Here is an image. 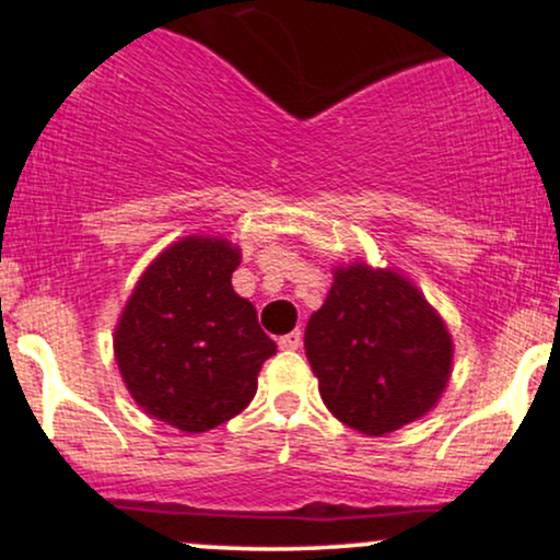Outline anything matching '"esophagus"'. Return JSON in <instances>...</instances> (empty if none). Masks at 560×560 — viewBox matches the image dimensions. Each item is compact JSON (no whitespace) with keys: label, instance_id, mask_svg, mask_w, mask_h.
Returning a JSON list of instances; mask_svg holds the SVG:
<instances>
[{"label":"esophagus","instance_id":"1","mask_svg":"<svg viewBox=\"0 0 560 560\" xmlns=\"http://www.w3.org/2000/svg\"><path fill=\"white\" fill-rule=\"evenodd\" d=\"M300 345H302L300 329L298 331H289V334H284V337H279L281 350H300Z\"/></svg>","mask_w":560,"mask_h":560}]
</instances>
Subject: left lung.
Masks as SVG:
<instances>
[{
	"label": "left lung",
	"instance_id": "8db88e82",
	"mask_svg": "<svg viewBox=\"0 0 560 560\" xmlns=\"http://www.w3.org/2000/svg\"><path fill=\"white\" fill-rule=\"evenodd\" d=\"M305 355L334 419L384 436L440 400L453 339L405 276L352 262L334 268L329 294L305 326Z\"/></svg>",
	"mask_w": 560,
	"mask_h": 560
}]
</instances>
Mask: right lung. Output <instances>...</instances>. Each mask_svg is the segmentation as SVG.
I'll return each instance as SVG.
<instances>
[{
    "label": "right lung",
    "mask_w": 560,
    "mask_h": 560,
    "mask_svg": "<svg viewBox=\"0 0 560 560\" xmlns=\"http://www.w3.org/2000/svg\"><path fill=\"white\" fill-rule=\"evenodd\" d=\"M240 258L221 236H184L141 273L115 326V361L131 397L182 432L242 413L276 352L253 302L231 287Z\"/></svg>",
    "instance_id": "1"
}]
</instances>
